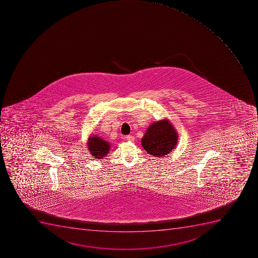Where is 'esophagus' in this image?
<instances>
[{"label": "esophagus", "mask_w": 258, "mask_h": 258, "mask_svg": "<svg viewBox=\"0 0 258 258\" xmlns=\"http://www.w3.org/2000/svg\"><path fill=\"white\" fill-rule=\"evenodd\" d=\"M125 139L127 140L128 141H134L135 138L133 136H132V135H128V136L125 137Z\"/></svg>", "instance_id": "34e87169"}]
</instances>
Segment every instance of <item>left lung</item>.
I'll return each mask as SVG.
<instances>
[{
    "label": "left lung",
    "mask_w": 258,
    "mask_h": 258,
    "mask_svg": "<svg viewBox=\"0 0 258 258\" xmlns=\"http://www.w3.org/2000/svg\"><path fill=\"white\" fill-rule=\"evenodd\" d=\"M177 141L174 128L168 121H160L149 126L141 143L149 154L163 158L174 148Z\"/></svg>",
    "instance_id": "8db88e82"
}]
</instances>
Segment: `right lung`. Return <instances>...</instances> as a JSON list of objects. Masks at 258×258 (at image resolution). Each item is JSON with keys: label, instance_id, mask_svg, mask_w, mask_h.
Returning a JSON list of instances; mask_svg holds the SVG:
<instances>
[{"label": "right lung", "instance_id": "right-lung-1", "mask_svg": "<svg viewBox=\"0 0 258 258\" xmlns=\"http://www.w3.org/2000/svg\"><path fill=\"white\" fill-rule=\"evenodd\" d=\"M109 148L108 142L99 137H90L88 142V150L95 159H103L108 154Z\"/></svg>", "mask_w": 258, "mask_h": 258}]
</instances>
